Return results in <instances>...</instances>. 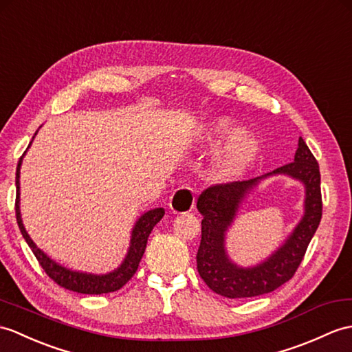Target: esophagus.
Returning a JSON list of instances; mask_svg holds the SVG:
<instances>
[{
  "mask_svg": "<svg viewBox=\"0 0 352 352\" xmlns=\"http://www.w3.org/2000/svg\"><path fill=\"white\" fill-rule=\"evenodd\" d=\"M195 190H192L190 187H178L170 195L169 207L174 213H187V211H190L195 207Z\"/></svg>",
  "mask_w": 352,
  "mask_h": 352,
  "instance_id": "34e87169",
  "label": "esophagus"
}]
</instances>
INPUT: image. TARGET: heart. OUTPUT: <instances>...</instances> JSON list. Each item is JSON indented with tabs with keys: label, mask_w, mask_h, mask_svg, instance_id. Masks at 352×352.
Returning <instances> with one entry per match:
<instances>
[{
	"label": "heart",
	"mask_w": 352,
	"mask_h": 352,
	"mask_svg": "<svg viewBox=\"0 0 352 352\" xmlns=\"http://www.w3.org/2000/svg\"><path fill=\"white\" fill-rule=\"evenodd\" d=\"M228 130L225 121H219L214 132L223 133ZM258 145L248 133H236L225 146L222 156L219 159V170L222 175H236L246 168L255 157Z\"/></svg>",
	"instance_id": "obj_1"
}]
</instances>
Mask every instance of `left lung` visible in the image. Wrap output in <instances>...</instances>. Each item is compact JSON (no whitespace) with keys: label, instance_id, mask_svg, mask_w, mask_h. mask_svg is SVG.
<instances>
[{"label":"left lung","instance_id":"1","mask_svg":"<svg viewBox=\"0 0 352 352\" xmlns=\"http://www.w3.org/2000/svg\"><path fill=\"white\" fill-rule=\"evenodd\" d=\"M288 174L306 184V213L289 240L274 255L255 268H239L228 259L223 249L226 228L235 217L239 204L258 179L219 183L202 190L198 198V211L204 216L201 244L196 253V267L201 279L219 296L228 298H248L268 294L296 274L306 250L322 217L320 165L303 139L294 162L273 170Z\"/></svg>","mask_w":352,"mask_h":352}]
</instances>
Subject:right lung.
I'll list each match as a JSON object with an SVG mask.
<instances>
[{
    "label": "right lung",
    "instance_id": "obj_1",
    "mask_svg": "<svg viewBox=\"0 0 352 352\" xmlns=\"http://www.w3.org/2000/svg\"><path fill=\"white\" fill-rule=\"evenodd\" d=\"M21 160L18 162V168H16V202H14V210H16V220H18L19 230L22 232V236L25 239L27 244L31 248L34 256L37 258L38 264L42 265L45 270V273L51 277V279L60 285V287L73 291V292H79V294H106V292H113L118 291L120 288L124 287V285L132 279L133 274L136 273V270L139 267V263L144 256V252L146 248V240L153 231V228L156 226L157 222H160V219L165 214V210L163 208H154L148 213H145L141 219L138 220L135 228H133V234H132V244H130V250L127 253V256L124 259V263L121 264L118 270H116L113 273L104 274V276H93V274H85V273H76V272H70V270L61 267L60 264H56L55 261L51 258H47L45 253L40 250L32 240L30 239V235L27 234L25 228L22 225L21 220V213H19V168H21Z\"/></svg>",
    "mask_w": 352,
    "mask_h": 352
}]
</instances>
